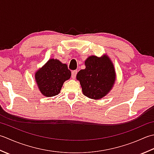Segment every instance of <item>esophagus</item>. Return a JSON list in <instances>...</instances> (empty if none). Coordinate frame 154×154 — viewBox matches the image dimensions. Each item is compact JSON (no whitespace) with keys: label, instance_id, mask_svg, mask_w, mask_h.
Instances as JSON below:
<instances>
[{"label":"esophagus","instance_id":"34e87169","mask_svg":"<svg viewBox=\"0 0 154 154\" xmlns=\"http://www.w3.org/2000/svg\"><path fill=\"white\" fill-rule=\"evenodd\" d=\"M77 70H73V71H72V78H76V74H77Z\"/></svg>","mask_w":154,"mask_h":154}]
</instances>
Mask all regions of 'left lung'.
Listing matches in <instances>:
<instances>
[{
	"mask_svg": "<svg viewBox=\"0 0 154 154\" xmlns=\"http://www.w3.org/2000/svg\"><path fill=\"white\" fill-rule=\"evenodd\" d=\"M86 68L77 74L83 94L89 98L98 100L112 89L116 79L114 67L107 56H91L85 61Z\"/></svg>",
	"mask_w": 154,
	"mask_h": 154,
	"instance_id": "8db88e82",
	"label": "left lung"
}]
</instances>
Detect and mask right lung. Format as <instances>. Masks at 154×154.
<instances>
[{"mask_svg":"<svg viewBox=\"0 0 154 154\" xmlns=\"http://www.w3.org/2000/svg\"><path fill=\"white\" fill-rule=\"evenodd\" d=\"M71 76V72L67 65L58 60L51 59L36 72V82L42 94L52 97L58 94L66 80Z\"/></svg>","mask_w":154,"mask_h":154,"instance_id":"obj_1","label":"right lung"}]
</instances>
